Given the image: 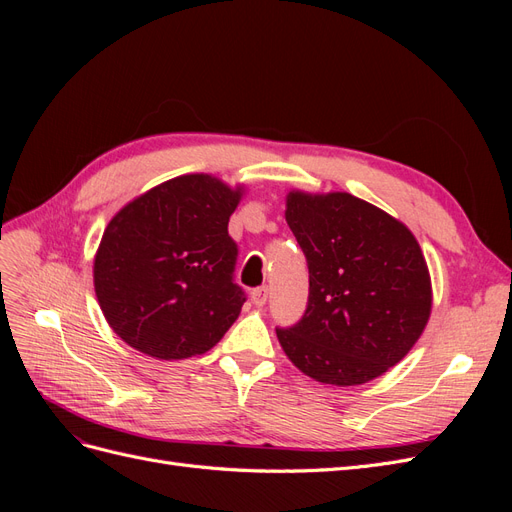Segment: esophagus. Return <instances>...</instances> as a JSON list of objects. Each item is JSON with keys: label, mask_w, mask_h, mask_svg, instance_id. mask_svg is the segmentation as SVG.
<instances>
[{"label": "esophagus", "mask_w": 512, "mask_h": 512, "mask_svg": "<svg viewBox=\"0 0 512 512\" xmlns=\"http://www.w3.org/2000/svg\"><path fill=\"white\" fill-rule=\"evenodd\" d=\"M252 301H254V305H258V307L265 305V303L269 301V286L254 288V292H252Z\"/></svg>", "instance_id": "1"}]
</instances>
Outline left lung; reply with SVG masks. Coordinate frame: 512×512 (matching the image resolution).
<instances>
[{
    "label": "left lung",
    "mask_w": 512,
    "mask_h": 512,
    "mask_svg": "<svg viewBox=\"0 0 512 512\" xmlns=\"http://www.w3.org/2000/svg\"><path fill=\"white\" fill-rule=\"evenodd\" d=\"M286 222L307 260L301 320L277 339L303 374L356 386L382 376L421 337L431 282L412 232L346 192L286 198Z\"/></svg>",
    "instance_id": "left-lung-1"
}]
</instances>
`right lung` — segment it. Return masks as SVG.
Listing matches in <instances>:
<instances>
[{
	"instance_id": "add662e5",
	"label": "right lung",
	"mask_w": 512,
	"mask_h": 512,
	"mask_svg": "<svg viewBox=\"0 0 512 512\" xmlns=\"http://www.w3.org/2000/svg\"><path fill=\"white\" fill-rule=\"evenodd\" d=\"M241 190L209 175L160 183L108 222L94 260L98 303L138 352L188 359L220 342L245 292L228 220Z\"/></svg>"
}]
</instances>
